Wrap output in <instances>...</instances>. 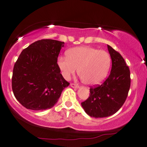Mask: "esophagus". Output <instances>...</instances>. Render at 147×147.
I'll use <instances>...</instances> for the list:
<instances>
[{"label":"esophagus","instance_id":"34e87169","mask_svg":"<svg viewBox=\"0 0 147 147\" xmlns=\"http://www.w3.org/2000/svg\"><path fill=\"white\" fill-rule=\"evenodd\" d=\"M70 86L73 87V88H79V85L76 84V83H70Z\"/></svg>","mask_w":147,"mask_h":147}]
</instances>
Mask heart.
<instances>
[{"label": "heart", "instance_id": "obj_1", "mask_svg": "<svg viewBox=\"0 0 147 147\" xmlns=\"http://www.w3.org/2000/svg\"><path fill=\"white\" fill-rule=\"evenodd\" d=\"M111 64L109 52L88 46L72 48L67 51V56L57 58V65L65 79H69L78 68L83 82L90 85L98 84L105 79Z\"/></svg>", "mask_w": 147, "mask_h": 147}]
</instances>
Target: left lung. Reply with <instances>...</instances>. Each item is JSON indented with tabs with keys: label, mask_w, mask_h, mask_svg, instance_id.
Returning <instances> with one entry per match:
<instances>
[{
	"label": "left lung",
	"mask_w": 147,
	"mask_h": 147,
	"mask_svg": "<svg viewBox=\"0 0 147 147\" xmlns=\"http://www.w3.org/2000/svg\"><path fill=\"white\" fill-rule=\"evenodd\" d=\"M108 46L112 60L110 75L101 85L91 86L90 95L81 102L85 113L96 118L115 114L123 106L130 87V71L118 51Z\"/></svg>",
	"instance_id": "1"
}]
</instances>
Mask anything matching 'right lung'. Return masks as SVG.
<instances>
[{"instance_id": "right-lung-1", "label": "right lung", "mask_w": 147, "mask_h": 147, "mask_svg": "<svg viewBox=\"0 0 147 147\" xmlns=\"http://www.w3.org/2000/svg\"><path fill=\"white\" fill-rule=\"evenodd\" d=\"M64 45V42L42 39L20 53L13 70L12 90L16 99L27 109L40 111L53 107L62 90L69 85L57 63Z\"/></svg>"}]
</instances>
